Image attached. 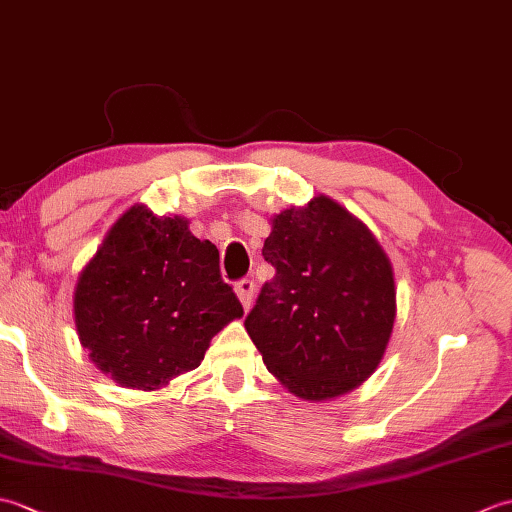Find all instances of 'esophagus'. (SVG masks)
Here are the masks:
<instances>
[{
    "label": "esophagus",
    "mask_w": 512,
    "mask_h": 512,
    "mask_svg": "<svg viewBox=\"0 0 512 512\" xmlns=\"http://www.w3.org/2000/svg\"><path fill=\"white\" fill-rule=\"evenodd\" d=\"M235 292H237L239 301H242V306L248 310L250 308V301H253V295H255V281L248 279V277L242 279V281H237Z\"/></svg>",
    "instance_id": "1"
}]
</instances>
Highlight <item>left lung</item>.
<instances>
[{
    "label": "left lung",
    "instance_id": "8db88e82",
    "mask_svg": "<svg viewBox=\"0 0 512 512\" xmlns=\"http://www.w3.org/2000/svg\"><path fill=\"white\" fill-rule=\"evenodd\" d=\"M275 266L244 325L270 374L303 400H328L376 372L396 319L394 270L369 228L328 195L273 220Z\"/></svg>",
    "mask_w": 512,
    "mask_h": 512
}]
</instances>
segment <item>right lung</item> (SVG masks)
<instances>
[{
	"label": "right lung",
	"instance_id": "right-lung-1",
	"mask_svg": "<svg viewBox=\"0 0 512 512\" xmlns=\"http://www.w3.org/2000/svg\"><path fill=\"white\" fill-rule=\"evenodd\" d=\"M244 314L220 253L187 217L134 204L107 231L74 288V323L94 365L118 385L154 391L202 363Z\"/></svg>",
	"mask_w": 512,
	"mask_h": 512
}]
</instances>
